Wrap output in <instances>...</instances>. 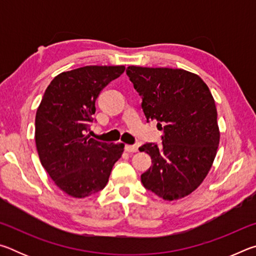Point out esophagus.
<instances>
[{"instance_id": "esophagus-1", "label": "esophagus", "mask_w": 256, "mask_h": 256, "mask_svg": "<svg viewBox=\"0 0 256 256\" xmlns=\"http://www.w3.org/2000/svg\"><path fill=\"white\" fill-rule=\"evenodd\" d=\"M125 150L128 151V152H136L138 151V146H125Z\"/></svg>"}]
</instances>
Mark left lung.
I'll use <instances>...</instances> for the list:
<instances>
[{"mask_svg": "<svg viewBox=\"0 0 256 256\" xmlns=\"http://www.w3.org/2000/svg\"><path fill=\"white\" fill-rule=\"evenodd\" d=\"M126 74L142 98L146 120L164 130L162 144L138 148L151 157L141 175L146 190L167 201L188 196L214 164L220 132L208 86L196 73L170 68L128 66Z\"/></svg>", "mask_w": 256, "mask_h": 256, "instance_id": "left-lung-1", "label": "left lung"}]
</instances>
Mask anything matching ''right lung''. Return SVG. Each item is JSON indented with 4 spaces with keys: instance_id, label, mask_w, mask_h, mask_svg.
I'll return each mask as SVG.
<instances>
[{
    "instance_id": "add662e5",
    "label": "right lung",
    "mask_w": 256,
    "mask_h": 256,
    "mask_svg": "<svg viewBox=\"0 0 256 256\" xmlns=\"http://www.w3.org/2000/svg\"><path fill=\"white\" fill-rule=\"evenodd\" d=\"M125 66H88L62 72L45 90L36 112L34 140L40 162L55 185L82 198L105 188L124 144L86 136L102 90Z\"/></svg>"
}]
</instances>
